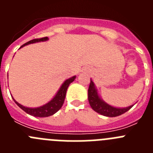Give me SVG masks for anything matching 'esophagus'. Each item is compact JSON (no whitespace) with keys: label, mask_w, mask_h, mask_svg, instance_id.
Instances as JSON below:
<instances>
[{"label":"esophagus","mask_w":153,"mask_h":153,"mask_svg":"<svg viewBox=\"0 0 153 153\" xmlns=\"http://www.w3.org/2000/svg\"><path fill=\"white\" fill-rule=\"evenodd\" d=\"M88 71H90V69H89V68H87V67H86V68H85V70H84V72H88Z\"/></svg>","instance_id":"34e87169"}]
</instances>
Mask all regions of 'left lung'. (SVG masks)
<instances>
[{
	"label": "left lung",
	"instance_id": "1",
	"mask_svg": "<svg viewBox=\"0 0 153 153\" xmlns=\"http://www.w3.org/2000/svg\"><path fill=\"white\" fill-rule=\"evenodd\" d=\"M88 100L90 106L94 111L108 117H118L125 113L133 106V105H132L126 108H116L105 102L99 97L95 85L91 79L88 89Z\"/></svg>",
	"mask_w": 153,
	"mask_h": 153
}]
</instances>
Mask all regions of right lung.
<instances>
[{"mask_svg": "<svg viewBox=\"0 0 153 153\" xmlns=\"http://www.w3.org/2000/svg\"><path fill=\"white\" fill-rule=\"evenodd\" d=\"M48 40V37L45 36V37H42V38H37V39H33V40H31L30 41L27 42L26 44H24V45L21 46L20 48L24 47V46L28 45L30 44H33V43H36V42H40V41H45V40ZM76 76H73V77L70 78V79H67V80L64 81V83L62 84V86H60V90H58V92L56 93V94L55 95V97L50 101L49 102H47V104L44 105V106H40V107L36 108H28L25 107V106H22L21 104L18 103L17 101L13 98V101L15 102V103L17 104L19 107L22 109L24 112H26L27 113H28L29 115L31 116H33V117H50V116H52L54 113H56V112L62 107L63 102H64L65 97H66V93H67V90L68 88L69 85L70 83L74 82V79H75Z\"/></svg>", "mask_w": 153, "mask_h": 153, "instance_id": "obj_1", "label": "right lung"}]
</instances>
